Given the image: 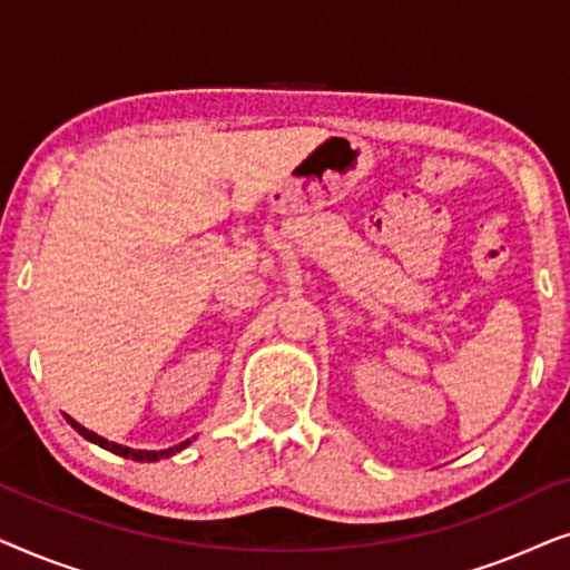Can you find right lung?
Returning <instances> with one entry per match:
<instances>
[{
	"mask_svg": "<svg viewBox=\"0 0 570 570\" xmlns=\"http://www.w3.org/2000/svg\"><path fill=\"white\" fill-rule=\"evenodd\" d=\"M67 417V423L75 428L77 433L82 435V439H88L90 443H96V446H100V449H106V451H111V454H119V456H124V459H131V462H158V459H168V456H174L176 451H181V449H186L189 446L191 441H184V443H178V446H170V449H160V451H145V449H129V446H121V443H114V441H106L104 435H98V433H92V431H88V428L85 425H80L77 423L75 417H69V415H65Z\"/></svg>",
	"mask_w": 570,
	"mask_h": 570,
	"instance_id": "add662e5",
	"label": "right lung"
}]
</instances>
